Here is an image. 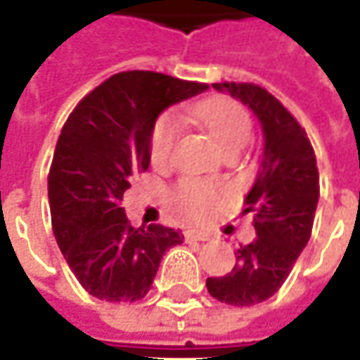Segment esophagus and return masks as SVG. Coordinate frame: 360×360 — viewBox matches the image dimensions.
I'll use <instances>...</instances> for the list:
<instances>
[{"instance_id": "esophagus-1", "label": "esophagus", "mask_w": 360, "mask_h": 360, "mask_svg": "<svg viewBox=\"0 0 360 360\" xmlns=\"http://www.w3.org/2000/svg\"><path fill=\"white\" fill-rule=\"evenodd\" d=\"M185 237L191 239V241H209L211 239V233H207L203 229H187L185 231Z\"/></svg>"}]
</instances>
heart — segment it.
<instances>
[{"label":"heart","instance_id":"b5f03b06","mask_svg":"<svg viewBox=\"0 0 360 360\" xmlns=\"http://www.w3.org/2000/svg\"><path fill=\"white\" fill-rule=\"evenodd\" d=\"M187 117H191L225 153L239 151L253 135V119L249 111L227 97H211L193 103L187 109ZM181 133L183 119L177 111H167L157 119L149 139V157L155 167L171 163ZM217 199L219 189L215 185L193 177L177 181L171 189V203L189 217H205Z\"/></svg>","mask_w":360,"mask_h":360}]
</instances>
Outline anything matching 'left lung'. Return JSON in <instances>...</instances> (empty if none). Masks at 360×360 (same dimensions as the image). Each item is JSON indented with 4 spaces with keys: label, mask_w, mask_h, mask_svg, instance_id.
Masks as SVG:
<instances>
[{
    "label": "left lung",
    "mask_w": 360,
    "mask_h": 360,
    "mask_svg": "<svg viewBox=\"0 0 360 360\" xmlns=\"http://www.w3.org/2000/svg\"><path fill=\"white\" fill-rule=\"evenodd\" d=\"M253 109L261 121L265 151L245 211H253L257 237L237 249V263L223 277H209L207 291L233 307L263 303L283 287L311 239L319 201V169L307 131L265 87L213 83Z\"/></svg>",
    "instance_id": "1"
}]
</instances>
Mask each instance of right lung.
<instances>
[{
  "label": "right lung",
  "mask_w": 360,
  "mask_h": 360,
  "mask_svg": "<svg viewBox=\"0 0 360 360\" xmlns=\"http://www.w3.org/2000/svg\"><path fill=\"white\" fill-rule=\"evenodd\" d=\"M209 85L155 71H121L81 99L57 139L47 175L53 235L79 285L109 303L141 301L179 231L133 229L121 207L149 169V139L165 107Z\"/></svg>",
  "instance_id": "obj_1"
}]
</instances>
